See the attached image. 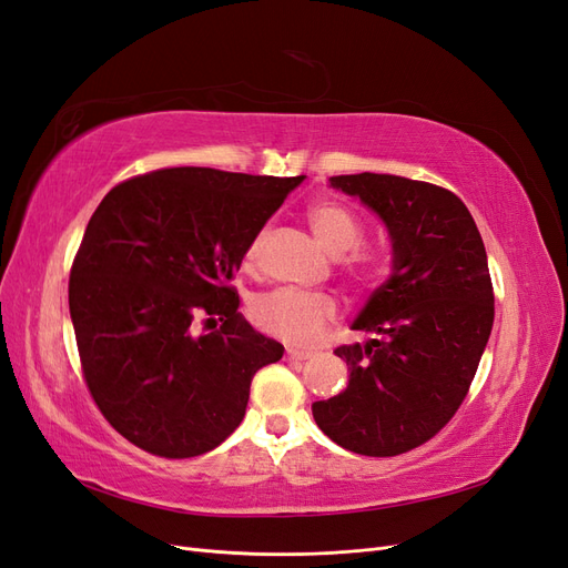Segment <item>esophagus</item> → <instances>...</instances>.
Segmentation results:
<instances>
[{
	"mask_svg": "<svg viewBox=\"0 0 568 568\" xmlns=\"http://www.w3.org/2000/svg\"><path fill=\"white\" fill-rule=\"evenodd\" d=\"M311 357H313V353H307V351H294V348L286 351V359H291V363H305V359H311Z\"/></svg>",
	"mask_w": 568,
	"mask_h": 568,
	"instance_id": "esophagus-1",
	"label": "esophagus"
}]
</instances>
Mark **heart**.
<instances>
[{
	"instance_id": "b5f03b06",
	"label": "heart",
	"mask_w": 568,
	"mask_h": 568,
	"mask_svg": "<svg viewBox=\"0 0 568 568\" xmlns=\"http://www.w3.org/2000/svg\"><path fill=\"white\" fill-rule=\"evenodd\" d=\"M307 225L315 242L332 257L355 251L363 242V227L346 205L334 201H317L307 211ZM261 246V236L251 244L246 261L253 263ZM348 267L357 282H369L379 270V255L372 251H355L348 257ZM251 320L257 329L282 338L294 346H307L336 322L338 305L326 294H307L298 288H272L251 303Z\"/></svg>"
}]
</instances>
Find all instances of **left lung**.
Wrapping results in <instances>:
<instances>
[{
    "label": "left lung",
    "instance_id": "obj_1",
    "mask_svg": "<svg viewBox=\"0 0 568 568\" xmlns=\"http://www.w3.org/2000/svg\"><path fill=\"white\" fill-rule=\"evenodd\" d=\"M329 184L382 220L390 274L351 324L369 338L334 351L348 386L313 417L341 448L393 457L436 436L471 386L495 317L488 255L448 189L376 173Z\"/></svg>",
    "mask_w": 568,
    "mask_h": 568
}]
</instances>
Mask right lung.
Masks as SVG:
<instances>
[{
  "label": "right lung",
  "mask_w": 568,
  "mask_h": 568,
  "mask_svg": "<svg viewBox=\"0 0 568 568\" xmlns=\"http://www.w3.org/2000/svg\"><path fill=\"white\" fill-rule=\"evenodd\" d=\"M305 180L168 168L113 186L68 282L84 382L101 415L146 453H209L242 424L253 374L284 355L227 282ZM199 314L221 329L196 335Z\"/></svg>",
  "instance_id": "1"
}]
</instances>
